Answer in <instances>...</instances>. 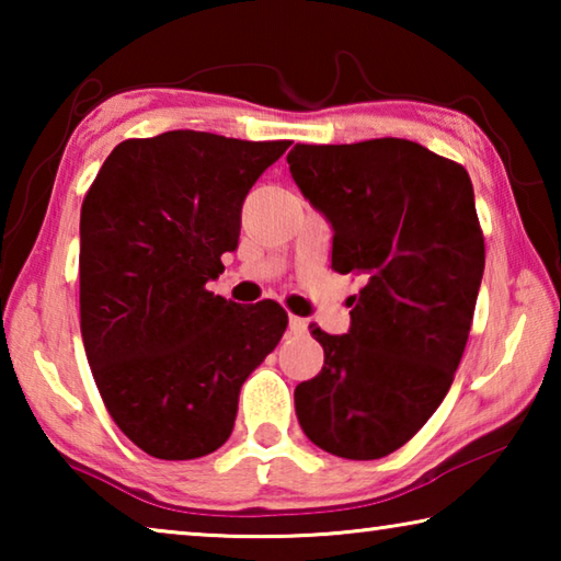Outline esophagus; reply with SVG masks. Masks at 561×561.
Listing matches in <instances>:
<instances>
[{"instance_id": "obj_1", "label": "esophagus", "mask_w": 561, "mask_h": 561, "mask_svg": "<svg viewBox=\"0 0 561 561\" xmlns=\"http://www.w3.org/2000/svg\"><path fill=\"white\" fill-rule=\"evenodd\" d=\"M307 327H309L307 319L289 314V329H291V334H307Z\"/></svg>"}]
</instances>
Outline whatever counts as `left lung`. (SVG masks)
I'll list each match as a JSON object with an SVG mask.
<instances>
[{"instance_id":"8db88e82","label":"left lung","mask_w":561,"mask_h":561,"mask_svg":"<svg viewBox=\"0 0 561 561\" xmlns=\"http://www.w3.org/2000/svg\"><path fill=\"white\" fill-rule=\"evenodd\" d=\"M294 183L334 227L331 270L360 277L351 329L294 391L307 438L346 460L405 445L443 403L468 344L485 237L468 170L403 138L297 144Z\"/></svg>"}]
</instances>
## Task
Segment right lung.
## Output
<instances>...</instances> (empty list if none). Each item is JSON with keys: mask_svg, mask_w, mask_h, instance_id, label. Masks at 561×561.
I'll return each instance as SVG.
<instances>
[{"mask_svg": "<svg viewBox=\"0 0 561 561\" xmlns=\"http://www.w3.org/2000/svg\"><path fill=\"white\" fill-rule=\"evenodd\" d=\"M289 146L203 130L128 138L83 197V348L113 423L153 458L220 448L242 383L287 329L277 301L240 307L205 284L237 247L250 187Z\"/></svg>", "mask_w": 561, "mask_h": 561, "instance_id": "add662e5", "label": "right lung"}]
</instances>
